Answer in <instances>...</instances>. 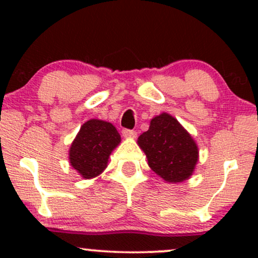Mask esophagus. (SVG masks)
Wrapping results in <instances>:
<instances>
[{"mask_svg":"<svg viewBox=\"0 0 258 258\" xmlns=\"http://www.w3.org/2000/svg\"><path fill=\"white\" fill-rule=\"evenodd\" d=\"M122 136L125 138H136V137H137V132H136L135 130L123 128L122 130Z\"/></svg>","mask_w":258,"mask_h":258,"instance_id":"1","label":"esophagus"}]
</instances>
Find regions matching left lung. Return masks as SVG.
I'll use <instances>...</instances> for the list:
<instances>
[{"label":"left lung","instance_id":"1","mask_svg":"<svg viewBox=\"0 0 258 258\" xmlns=\"http://www.w3.org/2000/svg\"><path fill=\"white\" fill-rule=\"evenodd\" d=\"M148 164L166 182H183L193 173L198 161V147L191 136L171 115L150 121L149 130L138 138Z\"/></svg>","mask_w":258,"mask_h":258}]
</instances>
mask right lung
<instances>
[{
  "mask_svg": "<svg viewBox=\"0 0 258 258\" xmlns=\"http://www.w3.org/2000/svg\"><path fill=\"white\" fill-rule=\"evenodd\" d=\"M121 137L110 122L92 119L84 123L70 147V164L84 178H92L106 167Z\"/></svg>",
  "mask_w": 258,
  "mask_h": 258,
  "instance_id": "add662e5",
  "label": "right lung"
}]
</instances>
